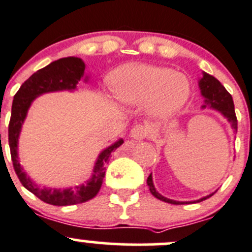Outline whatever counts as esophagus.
<instances>
[{"instance_id":"esophagus-1","label":"esophagus","mask_w":252,"mask_h":252,"mask_svg":"<svg viewBox=\"0 0 252 252\" xmlns=\"http://www.w3.org/2000/svg\"><path fill=\"white\" fill-rule=\"evenodd\" d=\"M130 135L133 139L142 140L148 135V128L147 126H142V124H137L130 130Z\"/></svg>"}]
</instances>
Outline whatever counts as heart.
Segmentation results:
<instances>
[{
	"label": "heart",
	"mask_w": 252,
	"mask_h": 252,
	"mask_svg": "<svg viewBox=\"0 0 252 252\" xmlns=\"http://www.w3.org/2000/svg\"><path fill=\"white\" fill-rule=\"evenodd\" d=\"M111 88L121 102L130 106L148 104L151 115L168 118L189 101V78L168 67L133 65L118 68L110 78Z\"/></svg>",
	"instance_id": "1"
}]
</instances>
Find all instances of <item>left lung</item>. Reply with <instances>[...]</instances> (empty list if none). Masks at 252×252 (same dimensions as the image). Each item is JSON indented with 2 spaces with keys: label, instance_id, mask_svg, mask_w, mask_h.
I'll return each mask as SVG.
<instances>
[{
  "label": "left lung",
  "instance_id": "left-lung-1",
  "mask_svg": "<svg viewBox=\"0 0 252 252\" xmlns=\"http://www.w3.org/2000/svg\"><path fill=\"white\" fill-rule=\"evenodd\" d=\"M199 88H200V93L204 96V105L203 108L205 107H210L214 108V110H217L219 112H221L223 115V117L227 118V121L231 123L232 128L237 131L238 129V122H237V116H235V111H234V102H233L232 95L229 94L228 92L226 91L223 86L220 83L219 79H216L214 76L209 75V73L203 72V78L199 81ZM147 185L150 187V192L155 195L157 199L163 200V202L169 203V204H174V205H180V204H185V203H199L203 202V200L208 199L210 198L214 193L211 194L206 195V197L200 198V199L194 200V202H176V200L169 199V198L163 197V195L159 194L153 186V181H152V174L148 176L147 179Z\"/></svg>",
  "mask_w": 252,
  "mask_h": 252
}]
</instances>
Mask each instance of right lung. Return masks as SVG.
Wrapping results in <instances>:
<instances>
[{
  "label": "right lung",
  "instance_id": "1",
  "mask_svg": "<svg viewBox=\"0 0 252 252\" xmlns=\"http://www.w3.org/2000/svg\"><path fill=\"white\" fill-rule=\"evenodd\" d=\"M84 68L86 65L82 59L75 57L63 58L57 62L50 63L48 66L37 71L21 84L20 89L14 95L12 104V115L8 126V142H9L13 168L19 177L21 185L33 193L42 202L48 203L50 205H75L93 199L101 189L102 180L105 177V164L108 161L111 152L123 144V140L119 139L110 147L105 148L97 157L91 180L86 185L81 186L63 189H46V187L42 189L21 168L18 159V139H19L21 126L28 115L29 107L37 96L44 93L76 89V86L83 77Z\"/></svg>",
  "mask_w": 252,
  "mask_h": 252
}]
</instances>
